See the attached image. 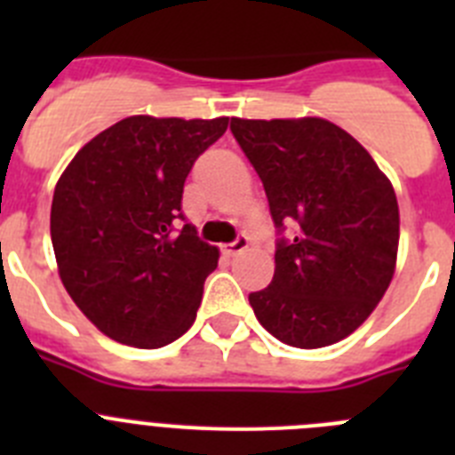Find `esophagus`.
I'll list each match as a JSON object with an SVG mask.
<instances>
[{
	"label": "esophagus",
	"mask_w": 455,
	"mask_h": 455,
	"mask_svg": "<svg viewBox=\"0 0 455 455\" xmlns=\"http://www.w3.org/2000/svg\"><path fill=\"white\" fill-rule=\"evenodd\" d=\"M246 248H248V236L246 235H239L235 241H232V243L223 246V252L228 257H236V255H239V252L246 251Z\"/></svg>",
	"instance_id": "esophagus-1"
}]
</instances>
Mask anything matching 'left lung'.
<instances>
[{
    "label": "left lung",
    "instance_id": "8db88e82",
    "mask_svg": "<svg viewBox=\"0 0 455 455\" xmlns=\"http://www.w3.org/2000/svg\"><path fill=\"white\" fill-rule=\"evenodd\" d=\"M230 130L280 235L271 284L248 296L251 307L289 347H331L364 323L392 283L396 193L371 155L323 118H232Z\"/></svg>",
    "mask_w": 455,
    "mask_h": 455
}]
</instances>
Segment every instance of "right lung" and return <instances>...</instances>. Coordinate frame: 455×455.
I'll use <instances>...</instances> for the list:
<instances>
[{
    "label": "right lung",
    "instance_id": "right-lung-1",
    "mask_svg": "<svg viewBox=\"0 0 455 455\" xmlns=\"http://www.w3.org/2000/svg\"><path fill=\"white\" fill-rule=\"evenodd\" d=\"M228 118L132 116L75 155L52 200L59 275L98 331L136 348L191 328L219 248L182 214L184 180Z\"/></svg>",
    "mask_w": 455,
    "mask_h": 455
}]
</instances>
